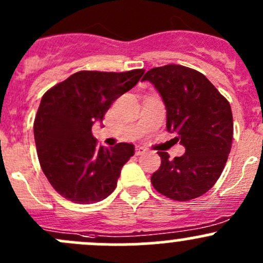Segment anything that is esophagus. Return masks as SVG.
<instances>
[{
	"mask_svg": "<svg viewBox=\"0 0 263 263\" xmlns=\"http://www.w3.org/2000/svg\"><path fill=\"white\" fill-rule=\"evenodd\" d=\"M145 151H146V147L141 146V145H139V146H136V148H135V154H136V155H141Z\"/></svg>",
	"mask_w": 263,
	"mask_h": 263,
	"instance_id": "34e87169",
	"label": "esophagus"
}]
</instances>
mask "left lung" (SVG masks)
I'll list each match as a JSON object with an SVG mask.
<instances>
[{
	"mask_svg": "<svg viewBox=\"0 0 263 263\" xmlns=\"http://www.w3.org/2000/svg\"><path fill=\"white\" fill-rule=\"evenodd\" d=\"M160 92L166 108V129L177 132L185 147L171 159L158 151L160 168L151 176L154 188L165 197L190 201L208 192L222 173L233 142L229 102L198 71L181 65L151 68L142 81Z\"/></svg>",
	"mask_w": 263,
	"mask_h": 263,
	"instance_id": "left-lung-1",
	"label": "left lung"
}]
</instances>
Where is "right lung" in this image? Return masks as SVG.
Wrapping results in <instances>:
<instances>
[{
  "label": "right lung",
  "instance_id": "1",
  "mask_svg": "<svg viewBox=\"0 0 263 263\" xmlns=\"http://www.w3.org/2000/svg\"><path fill=\"white\" fill-rule=\"evenodd\" d=\"M144 72L79 71L43 95L34 121L36 153L42 171L62 197L94 203L115 191L135 146L119 142L98 147L91 127Z\"/></svg>",
  "mask_w": 263,
  "mask_h": 263
}]
</instances>
